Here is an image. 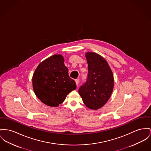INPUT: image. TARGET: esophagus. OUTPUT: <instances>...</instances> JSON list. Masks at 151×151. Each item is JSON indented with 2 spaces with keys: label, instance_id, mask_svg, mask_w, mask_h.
I'll return each instance as SVG.
<instances>
[{
  "label": "esophagus",
  "instance_id": "34e87169",
  "mask_svg": "<svg viewBox=\"0 0 151 151\" xmlns=\"http://www.w3.org/2000/svg\"><path fill=\"white\" fill-rule=\"evenodd\" d=\"M76 85L78 86V83H79V79H76Z\"/></svg>",
  "mask_w": 151,
  "mask_h": 151
}]
</instances>
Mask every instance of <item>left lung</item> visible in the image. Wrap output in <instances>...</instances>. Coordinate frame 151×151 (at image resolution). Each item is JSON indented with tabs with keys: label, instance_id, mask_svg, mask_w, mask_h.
I'll return each instance as SVG.
<instances>
[{
	"label": "left lung",
	"instance_id": "1",
	"mask_svg": "<svg viewBox=\"0 0 151 151\" xmlns=\"http://www.w3.org/2000/svg\"><path fill=\"white\" fill-rule=\"evenodd\" d=\"M88 65L86 82L78 90L85 105L97 110L109 100L114 86V78L108 62L100 55L93 52L85 54Z\"/></svg>",
	"mask_w": 151,
	"mask_h": 151
}]
</instances>
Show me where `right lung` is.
Instances as JSON below:
<instances>
[{
  "label": "right lung",
  "instance_id": "right-lung-1",
  "mask_svg": "<svg viewBox=\"0 0 151 151\" xmlns=\"http://www.w3.org/2000/svg\"><path fill=\"white\" fill-rule=\"evenodd\" d=\"M32 86L43 104L57 107L76 89V83L69 76L63 56L55 54L39 64L32 76Z\"/></svg>",
  "mask_w": 151,
  "mask_h": 151
}]
</instances>
